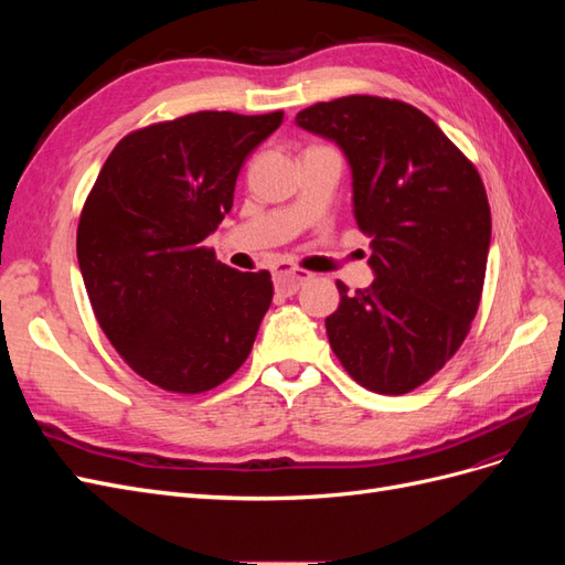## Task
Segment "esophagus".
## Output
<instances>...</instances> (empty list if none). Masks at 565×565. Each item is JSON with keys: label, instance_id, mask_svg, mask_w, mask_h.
<instances>
[{"label": "esophagus", "instance_id": "obj_1", "mask_svg": "<svg viewBox=\"0 0 565 565\" xmlns=\"http://www.w3.org/2000/svg\"><path fill=\"white\" fill-rule=\"evenodd\" d=\"M311 280V273L306 270H297V268H289V266H278L273 270V282H276V292L289 297L295 295L297 289Z\"/></svg>", "mask_w": 565, "mask_h": 565}]
</instances>
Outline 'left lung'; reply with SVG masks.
I'll return each instance as SVG.
<instances>
[{"instance_id":"1","label":"left lung","mask_w":565,"mask_h":565,"mask_svg":"<svg viewBox=\"0 0 565 565\" xmlns=\"http://www.w3.org/2000/svg\"><path fill=\"white\" fill-rule=\"evenodd\" d=\"M295 122L344 152L372 249L367 289L337 282L330 347L358 384L401 396L450 361L478 311L492 231L483 181L431 117L401 100L344 96Z\"/></svg>"}]
</instances>
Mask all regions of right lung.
<instances>
[{"instance_id": "obj_1", "label": "right lung", "mask_w": 565, "mask_h": 565, "mask_svg": "<svg viewBox=\"0 0 565 565\" xmlns=\"http://www.w3.org/2000/svg\"><path fill=\"white\" fill-rule=\"evenodd\" d=\"M282 113L202 110L119 141L84 202L77 262L100 330L134 372L202 393L245 363L270 273L216 262L204 241L233 207L249 152Z\"/></svg>"}]
</instances>
